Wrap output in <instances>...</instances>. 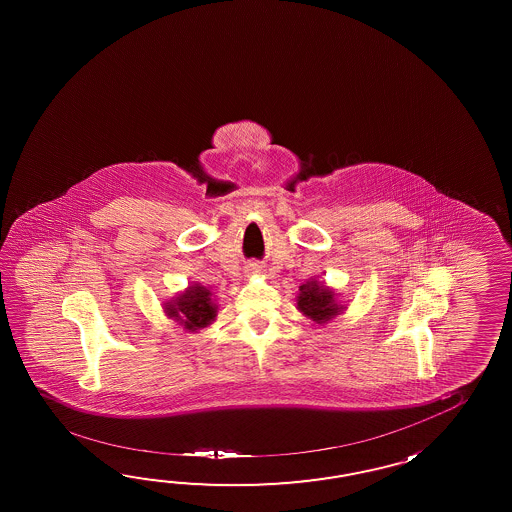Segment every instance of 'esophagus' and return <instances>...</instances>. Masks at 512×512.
<instances>
[{
  "instance_id": "1",
  "label": "esophagus",
  "mask_w": 512,
  "mask_h": 512,
  "mask_svg": "<svg viewBox=\"0 0 512 512\" xmlns=\"http://www.w3.org/2000/svg\"><path fill=\"white\" fill-rule=\"evenodd\" d=\"M260 271V265H258V263H254V261H251V263H247V265H245V274H247V276L258 274Z\"/></svg>"
}]
</instances>
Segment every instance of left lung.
<instances>
[{
    "mask_svg": "<svg viewBox=\"0 0 512 512\" xmlns=\"http://www.w3.org/2000/svg\"><path fill=\"white\" fill-rule=\"evenodd\" d=\"M298 309L318 324H324L340 311L333 293L327 289L326 285L316 282H307L300 287Z\"/></svg>",
    "mask_w": 512,
    "mask_h": 512,
    "instance_id": "8db88e82",
    "label": "left lung"
}]
</instances>
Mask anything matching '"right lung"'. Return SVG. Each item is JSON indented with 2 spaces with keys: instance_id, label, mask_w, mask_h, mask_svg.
Returning <instances> with one entry per match:
<instances>
[{
  "instance_id": "right-lung-1",
  "label": "right lung",
  "mask_w": 512,
  "mask_h": 512,
  "mask_svg": "<svg viewBox=\"0 0 512 512\" xmlns=\"http://www.w3.org/2000/svg\"><path fill=\"white\" fill-rule=\"evenodd\" d=\"M216 309L218 307L212 304L207 287L194 285L185 294L177 296V300L170 302L166 307V313L175 320H179V324H183L185 329L194 331L199 327H207L218 315Z\"/></svg>"
}]
</instances>
